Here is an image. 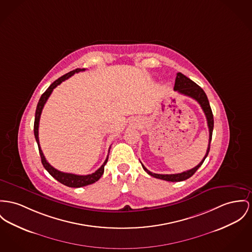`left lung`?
Returning <instances> with one entry per match:
<instances>
[{"label": "left lung", "instance_id": "left-lung-1", "mask_svg": "<svg viewBox=\"0 0 252 252\" xmlns=\"http://www.w3.org/2000/svg\"><path fill=\"white\" fill-rule=\"evenodd\" d=\"M174 91H177L178 93L189 96L193 99L197 101L200 105H201V109L205 115V118L207 120V126H208V130H209V142H208V147L206 150V154L204 156V158H202L201 162L190 170L185 171L183 173H179V174H170V175H162V174H155L150 172L147 168L145 167L142 163V167L144 169V171H146L150 176L156 178V179H160L163 181H167V182H183L187 179H189L190 177H192L195 172L201 167V164L203 163L204 159L206 158L209 150H210V142L212 139V132H213V127H214V119H213V114L209 105V101L207 99V96L205 94V93L203 92V90L201 89L200 86L196 84L195 82H193L191 79H189L188 77H186L182 72H178L177 73V77L175 80V86H174Z\"/></svg>", "mask_w": 252, "mask_h": 252}]
</instances>
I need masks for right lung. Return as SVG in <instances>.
<instances>
[{
	"label": "right lung",
	"mask_w": 252,
	"mask_h": 252,
	"mask_svg": "<svg viewBox=\"0 0 252 252\" xmlns=\"http://www.w3.org/2000/svg\"><path fill=\"white\" fill-rule=\"evenodd\" d=\"M85 68H75L74 70H71L69 72H67V74L61 76L60 78H58L57 80H55L52 84L47 89V91L42 94V96L40 97L39 102L37 104V108H36V112H35V120H34V135H35V139L36 142L38 144V148H39V153H40V157H41V160H42V164L45 167V169L51 174V176L58 181L59 183H61L62 185H66L68 187H82V186H86V185H92L95 182H97L101 178V176L104 173V166L106 165L109 156H107V158L105 159L104 163L101 165L99 169H97L94 173L90 174V175H85V176H81V175H75V174H70V173H64L61 172L54 167H52L51 164L47 161L43 152L41 150L40 147V143H39V134H38V130H39V121H40V117L42 114V110L46 104L47 100L49 99L50 95L53 91L54 88H56L59 84H61L63 81H65L68 77H70L71 75H73L74 73H77L79 71H84ZM111 149V148H110ZM110 151V150H109Z\"/></svg>",
	"instance_id": "obj_1"
}]
</instances>
